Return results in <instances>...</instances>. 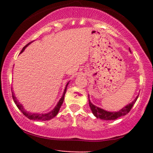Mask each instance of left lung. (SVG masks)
Returning <instances> with one entry per match:
<instances>
[{"mask_svg":"<svg viewBox=\"0 0 153 153\" xmlns=\"http://www.w3.org/2000/svg\"><path fill=\"white\" fill-rule=\"evenodd\" d=\"M130 50V49H129ZM88 97L89 98V95H88ZM138 97L135 98L133 101L130 103V104H127L126 106H125L124 107H123L122 109H120L118 112H109V111L104 110V109H101V108L98 107V106H95L94 104H92L91 103L90 100L89 98V105L90 106V109L92 110V114L96 117L97 118H100V119L102 120H106V121H110V120H115L117 118H118L119 117L123 116V115H126L127 113H129L130 109H132V107L133 106L134 104L135 103V101L138 99Z\"/></svg>","mask_w":153,"mask_h":153,"instance_id":"1","label":"left lung"}]
</instances>
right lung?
Masks as SVG:
<instances>
[{"mask_svg": "<svg viewBox=\"0 0 153 153\" xmlns=\"http://www.w3.org/2000/svg\"><path fill=\"white\" fill-rule=\"evenodd\" d=\"M29 44H31V43H29L27 45H26L25 47L22 49V50H21V52H20V54L22 53L24 51V49L27 48V47H28V45H29ZM69 82L67 83V85H66V87L65 89H64V93H63L62 96H61V99L59 100V101L58 102V104H56V106H55V108H54L52 110H51L50 112H47V113H32V112H29L28 111L26 110L24 108V106L21 104H20V102L18 101V100L17 99V98L15 97V93L13 92V91H12V98H13V101L14 102H15V104H16V106H18V109L21 110V112H22L23 114H24V115H25L26 117H27V118H29V119L30 120H37V121H48V120H50L52 119V118H53L54 117L56 116L57 114L58 113V112H59L60 110V108H61V105H62L63 102H64V95H65V93L66 92H67V86L68 84H69Z\"/></svg>", "mask_w": 153, "mask_h": 153, "instance_id": "1", "label": "right lung"}]
</instances>
